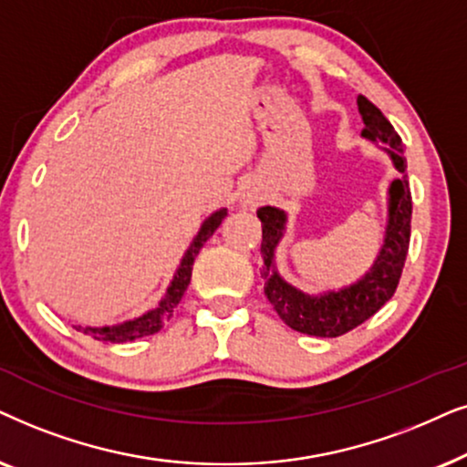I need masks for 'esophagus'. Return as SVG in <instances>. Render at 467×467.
Instances as JSON below:
<instances>
[{"label": "esophagus", "mask_w": 467, "mask_h": 467, "mask_svg": "<svg viewBox=\"0 0 467 467\" xmlns=\"http://www.w3.org/2000/svg\"><path fill=\"white\" fill-rule=\"evenodd\" d=\"M244 202L247 204V207H256V204H258V196H254V194H247V196L244 198Z\"/></svg>", "instance_id": "obj_1"}]
</instances>
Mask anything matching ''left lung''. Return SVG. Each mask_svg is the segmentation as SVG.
<instances>
[{
  "instance_id": "8db88e82",
  "label": "left lung",
  "mask_w": 467,
  "mask_h": 467,
  "mask_svg": "<svg viewBox=\"0 0 467 467\" xmlns=\"http://www.w3.org/2000/svg\"><path fill=\"white\" fill-rule=\"evenodd\" d=\"M357 104L365 123L360 136L380 147L397 171V177L389 185L384 244L369 271L339 290H325L320 295L298 290L296 285L288 284L279 275L275 265V250L279 241L284 239L288 215L284 209L269 207V204L258 209V217L263 222L260 254L265 263V295L285 325L298 333L316 335V337H337L371 318L395 295L408 256L412 194H410L406 175L408 164L403 155V142L382 110L374 107L368 98L358 96Z\"/></svg>"
}]
</instances>
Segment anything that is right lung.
<instances>
[{"label": "right lung", "mask_w": 467, "mask_h": 467, "mask_svg": "<svg viewBox=\"0 0 467 467\" xmlns=\"http://www.w3.org/2000/svg\"><path fill=\"white\" fill-rule=\"evenodd\" d=\"M226 215H228L226 209H217L215 213H211L207 220L202 222L198 234L192 239L188 252L183 254L182 263H179L175 275H172V282L169 284V288H166V295L161 296L158 307L149 309V312L139 316V318L119 322V325H113V327H80L78 325L74 328H77V331H83L85 335H91L93 339L110 341V344H123V341H134L139 337H145V335L158 333L160 328L164 327V322L171 320L172 312H175L179 301H182L183 292L188 290V284L192 279V265H194L198 252L202 250V245L207 244L211 234L220 228V223Z\"/></svg>", "instance_id": "add662e5"}]
</instances>
